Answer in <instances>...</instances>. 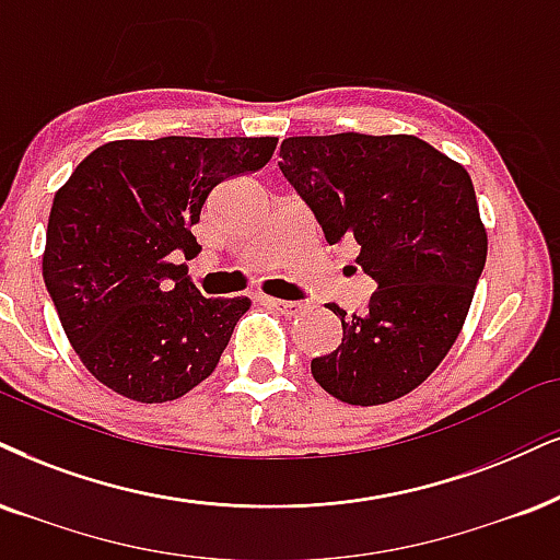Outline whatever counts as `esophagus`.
I'll list each match as a JSON object with an SVG mask.
<instances>
[{
  "mask_svg": "<svg viewBox=\"0 0 560 560\" xmlns=\"http://www.w3.org/2000/svg\"><path fill=\"white\" fill-rule=\"evenodd\" d=\"M261 303H265V306H269V308H275V312H278V314H285V316H291V314H295L301 308V303L282 301V299H269V295H265V299H261Z\"/></svg>",
  "mask_w": 560,
  "mask_h": 560,
  "instance_id": "1",
  "label": "esophagus"
}]
</instances>
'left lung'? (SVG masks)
Listing matches in <instances>:
<instances>
[{"label": "left lung", "instance_id": "obj_1", "mask_svg": "<svg viewBox=\"0 0 560 560\" xmlns=\"http://www.w3.org/2000/svg\"><path fill=\"white\" fill-rule=\"evenodd\" d=\"M280 171L306 199L324 238L353 236L376 280L363 314L342 319L335 353L314 358L324 392L348 405H386L444 361L488 257V231L465 165L412 135L288 137Z\"/></svg>", "mask_w": 560, "mask_h": 560}]
</instances>
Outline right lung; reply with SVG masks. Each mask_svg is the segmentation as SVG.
<instances>
[{"mask_svg": "<svg viewBox=\"0 0 560 560\" xmlns=\"http://www.w3.org/2000/svg\"><path fill=\"white\" fill-rule=\"evenodd\" d=\"M278 137L114 140L54 197L44 282L65 335L103 386L171 402L215 371L252 301L205 299L189 267L202 207L225 178L269 163Z\"/></svg>", "mask_w": 560, "mask_h": 560, "instance_id": "add662e5", "label": "right lung"}]
</instances>
